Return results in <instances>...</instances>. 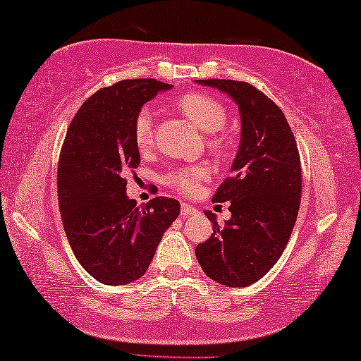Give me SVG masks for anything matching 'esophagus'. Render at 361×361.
Here are the masks:
<instances>
[{"label": "esophagus", "mask_w": 361, "mask_h": 361, "mask_svg": "<svg viewBox=\"0 0 361 361\" xmlns=\"http://www.w3.org/2000/svg\"><path fill=\"white\" fill-rule=\"evenodd\" d=\"M180 213H182L183 216H191V215H196L197 209L193 207V205L187 204V202H182V204H180Z\"/></svg>", "instance_id": "obj_1"}]
</instances>
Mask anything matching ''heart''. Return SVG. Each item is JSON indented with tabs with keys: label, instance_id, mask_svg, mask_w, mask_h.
<instances>
[{
	"label": "heart",
	"instance_id": "b5f03b06",
	"mask_svg": "<svg viewBox=\"0 0 361 361\" xmlns=\"http://www.w3.org/2000/svg\"><path fill=\"white\" fill-rule=\"evenodd\" d=\"M182 114L204 132H210L209 145L213 149H223L224 138L218 132L227 120V110L221 101L204 93H185L176 101ZM134 142L137 148L146 152L154 145V118L148 107L140 110L134 120ZM210 168L204 164L173 166L164 174V182L173 190L185 196H193L200 191L201 182L209 178Z\"/></svg>",
	"mask_w": 361,
	"mask_h": 361
}]
</instances>
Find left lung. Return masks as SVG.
Listing matches in <instances>:
<instances>
[{
  "instance_id": "1",
  "label": "left lung",
  "mask_w": 361,
  "mask_h": 361,
  "mask_svg": "<svg viewBox=\"0 0 361 361\" xmlns=\"http://www.w3.org/2000/svg\"><path fill=\"white\" fill-rule=\"evenodd\" d=\"M196 82L237 102L241 138L232 176L213 196L215 202H231L232 216L219 226L215 213L204 212L213 233L195 254L212 281L243 288L274 267L291 237L302 190L298 145L282 110L254 85L231 79Z\"/></svg>"
}]
</instances>
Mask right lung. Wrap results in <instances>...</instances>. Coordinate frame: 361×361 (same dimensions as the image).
I'll return each instance as SVG.
<instances>
[{"mask_svg": "<svg viewBox=\"0 0 361 361\" xmlns=\"http://www.w3.org/2000/svg\"><path fill=\"white\" fill-rule=\"evenodd\" d=\"M171 88L156 79L101 88L80 106L63 140L57 168L63 229L78 262L101 283L126 285L142 277L180 212L178 201L164 196L138 207L123 178L140 164L137 114Z\"/></svg>", "mask_w": 361, "mask_h": 361, "instance_id": "1", "label": "right lung"}]
</instances>
